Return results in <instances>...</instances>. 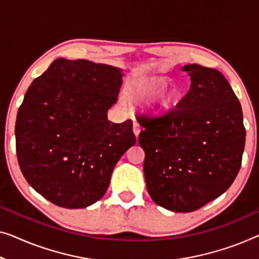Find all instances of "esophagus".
<instances>
[{
  "label": "esophagus",
  "instance_id": "obj_1",
  "mask_svg": "<svg viewBox=\"0 0 259 259\" xmlns=\"http://www.w3.org/2000/svg\"><path fill=\"white\" fill-rule=\"evenodd\" d=\"M133 130H134L135 136L138 137V135H140V133H141V126L136 121H135V119H134V123H133Z\"/></svg>",
  "mask_w": 259,
  "mask_h": 259
}]
</instances>
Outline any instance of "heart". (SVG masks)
Wrapping results in <instances>:
<instances>
[{
	"mask_svg": "<svg viewBox=\"0 0 259 259\" xmlns=\"http://www.w3.org/2000/svg\"><path fill=\"white\" fill-rule=\"evenodd\" d=\"M168 82L169 79L164 75L138 79L131 86V96L142 105L149 102L148 109L151 116L165 117L176 109L183 95L178 84H168Z\"/></svg>",
	"mask_w": 259,
	"mask_h": 259,
	"instance_id": "b5f03b06",
	"label": "heart"
}]
</instances>
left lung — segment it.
Returning a JSON list of instances; mask_svg holds the SVG:
<instances>
[{
    "label": "left lung",
    "instance_id": "8db88e82",
    "mask_svg": "<svg viewBox=\"0 0 259 259\" xmlns=\"http://www.w3.org/2000/svg\"><path fill=\"white\" fill-rule=\"evenodd\" d=\"M181 71L191 88L167 116L138 117L145 128L138 143L145 152L143 171L151 199L188 213L219 198L234 183L245 144L242 107L218 69L198 64Z\"/></svg>",
    "mask_w": 259,
    "mask_h": 259
}]
</instances>
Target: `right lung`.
Here are the masks:
<instances>
[{
  "instance_id": "obj_1",
  "label": "right lung",
  "mask_w": 259,
  "mask_h": 259,
  "mask_svg": "<svg viewBox=\"0 0 259 259\" xmlns=\"http://www.w3.org/2000/svg\"><path fill=\"white\" fill-rule=\"evenodd\" d=\"M122 69L59 58L33 80L15 136L21 171L34 191L75 209L105 195L119 158L136 143L133 122L108 121Z\"/></svg>"
}]
</instances>
